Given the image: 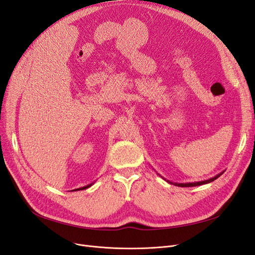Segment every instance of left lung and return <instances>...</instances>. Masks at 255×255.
<instances>
[{
  "instance_id": "8db88e82",
  "label": "left lung",
  "mask_w": 255,
  "mask_h": 255,
  "mask_svg": "<svg viewBox=\"0 0 255 255\" xmlns=\"http://www.w3.org/2000/svg\"><path fill=\"white\" fill-rule=\"evenodd\" d=\"M223 173H224V171L221 172V173H219V174H216L215 176H213V177H211V178H209V180L201 181V182H194V183H173V182H170V181H167V182H168L169 184H173V185H175V186H177V187H195V186H201V185H205V184L211 183V182H213L214 180H216V178H218V177H220ZM161 177H163V176H161ZM163 178H164V177H163ZM164 180L166 181V178H164Z\"/></svg>"
}]
</instances>
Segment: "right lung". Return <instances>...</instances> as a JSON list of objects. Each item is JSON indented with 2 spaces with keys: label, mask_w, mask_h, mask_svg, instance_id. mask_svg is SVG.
Segmentation results:
<instances>
[{
  "label": "right lung",
  "mask_w": 255,
  "mask_h": 255,
  "mask_svg": "<svg viewBox=\"0 0 255 255\" xmlns=\"http://www.w3.org/2000/svg\"><path fill=\"white\" fill-rule=\"evenodd\" d=\"M93 185V183L92 184H89V185H87V186H84V187H81V188H78V189H74L75 191H79V190H84V189H87V188H89V187H91ZM74 190H71V191H74Z\"/></svg>",
  "instance_id": "right-lung-1"
}]
</instances>
